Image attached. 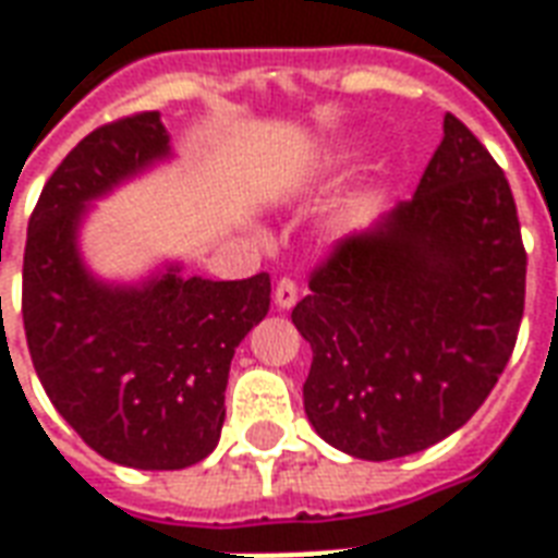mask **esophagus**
<instances>
[{"instance_id": "1", "label": "esophagus", "mask_w": 558, "mask_h": 558, "mask_svg": "<svg viewBox=\"0 0 558 558\" xmlns=\"http://www.w3.org/2000/svg\"><path fill=\"white\" fill-rule=\"evenodd\" d=\"M295 302H299V287H295V280L280 278L278 287H275V304L283 307V311H290Z\"/></svg>"}]
</instances>
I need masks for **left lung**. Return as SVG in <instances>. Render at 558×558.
Listing matches in <instances>:
<instances>
[{"label":"left lung","mask_w":558,"mask_h":558,"mask_svg":"<svg viewBox=\"0 0 558 558\" xmlns=\"http://www.w3.org/2000/svg\"><path fill=\"white\" fill-rule=\"evenodd\" d=\"M418 191L340 239L292 323L314 350L304 412L362 460H395L463 427L502 376L526 302V247L502 167L457 116Z\"/></svg>","instance_id":"left-lung-1"}]
</instances>
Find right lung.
I'll list each match as a JSON object with an SVG mask.
<instances>
[{
    "instance_id": "obj_1",
    "label": "right lung",
    "mask_w": 558,
    "mask_h": 558,
    "mask_svg": "<svg viewBox=\"0 0 558 558\" xmlns=\"http://www.w3.org/2000/svg\"><path fill=\"white\" fill-rule=\"evenodd\" d=\"M170 155L158 110L95 128L53 170L23 254V328L59 415L98 454L134 469H184L215 451L235 347L268 314L271 278L167 275L104 287L83 268L86 203Z\"/></svg>"
}]
</instances>
